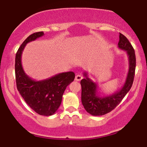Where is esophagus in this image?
Returning a JSON list of instances; mask_svg holds the SVG:
<instances>
[{
    "mask_svg": "<svg viewBox=\"0 0 147 147\" xmlns=\"http://www.w3.org/2000/svg\"><path fill=\"white\" fill-rule=\"evenodd\" d=\"M82 78V76L81 74H76L75 76V80H76V81H80Z\"/></svg>",
    "mask_w": 147,
    "mask_h": 147,
    "instance_id": "esophagus-1",
    "label": "esophagus"
}]
</instances>
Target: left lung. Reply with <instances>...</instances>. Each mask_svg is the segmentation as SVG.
Returning a JSON list of instances; mask_svg holds the SVG:
<instances>
[{
  "label": "left lung",
  "mask_w": 147,
  "mask_h": 147,
  "mask_svg": "<svg viewBox=\"0 0 147 147\" xmlns=\"http://www.w3.org/2000/svg\"><path fill=\"white\" fill-rule=\"evenodd\" d=\"M119 48L125 51L129 57V69L127 78L123 87L114 94L109 96H99L97 94L96 84L88 77L87 73L84 72V78L80 80L82 87V104L86 112L93 116H101L113 111L123 100L133 85L135 73V53L127 37L120 33Z\"/></svg>",
  "instance_id": "1"
}]
</instances>
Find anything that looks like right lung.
Returning <instances> with one entry per match:
<instances>
[{
  "label": "right lung",
  "instance_id": "right-lung-1",
  "mask_svg": "<svg viewBox=\"0 0 147 147\" xmlns=\"http://www.w3.org/2000/svg\"><path fill=\"white\" fill-rule=\"evenodd\" d=\"M44 35L43 32L33 33L26 38L17 51L15 57L16 88L27 105L40 115L55 114L61 104L62 97L67 86L74 79L73 72L56 74L47 79L32 80L24 73L21 56L26 45Z\"/></svg>",
  "mask_w": 147,
  "mask_h": 147
}]
</instances>
